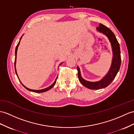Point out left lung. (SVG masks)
I'll return each mask as SVG.
<instances>
[{"instance_id":"obj_1","label":"left lung","mask_w":134,"mask_h":134,"mask_svg":"<svg viewBox=\"0 0 134 134\" xmlns=\"http://www.w3.org/2000/svg\"><path fill=\"white\" fill-rule=\"evenodd\" d=\"M97 30L106 35L109 40L112 48L113 59L111 65L108 73L100 81H96V82H90V81L84 80L81 76L80 68L77 66L78 77L80 82L84 86L92 90L103 89V88L109 86L116 77L117 73L119 70L120 64H121L120 46L115 35L109 28L102 24H100L99 27L97 28Z\"/></svg>"}]
</instances>
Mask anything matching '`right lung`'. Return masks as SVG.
I'll return each instance as SVG.
<instances>
[{
  "instance_id": "add662e5",
  "label": "right lung",
  "mask_w": 134,
  "mask_h": 134,
  "mask_svg": "<svg viewBox=\"0 0 134 134\" xmlns=\"http://www.w3.org/2000/svg\"><path fill=\"white\" fill-rule=\"evenodd\" d=\"M22 36L20 37V41H19V43L18 44V45H17V46H16V49H15V72H16V75H17V76H18V74H17V71H16V55H17V51H18V47H19V44H20V40H21V38H22ZM62 63H61L60 64V65H61V64H62ZM59 65V66H60ZM18 79L19 80V77H18ZM57 78H56V80H55V81L54 82L52 83L51 86H49V87H47V88H45V89H41V90H32V89H28V87H26L25 86H24L23 84L21 82V81H20V80H19V81H20V83H21V85L23 86L26 89H27L28 90H29V91H30V92H35V93H43V92H47V91H48V90H50L51 88H52L53 87V86H54V85H55V83H56V81H57Z\"/></svg>"
}]
</instances>
